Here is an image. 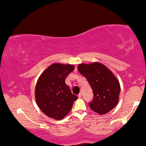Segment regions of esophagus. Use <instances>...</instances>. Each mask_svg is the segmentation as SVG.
<instances>
[{"label": "esophagus", "mask_w": 146, "mask_h": 146, "mask_svg": "<svg viewBox=\"0 0 146 146\" xmlns=\"http://www.w3.org/2000/svg\"><path fill=\"white\" fill-rule=\"evenodd\" d=\"M78 97L79 98H82V94L80 93L79 94H78Z\"/></svg>", "instance_id": "esophagus-1"}]
</instances>
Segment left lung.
Instances as JSON below:
<instances>
[{
    "mask_svg": "<svg viewBox=\"0 0 146 146\" xmlns=\"http://www.w3.org/2000/svg\"><path fill=\"white\" fill-rule=\"evenodd\" d=\"M78 70L93 90V100L89 103L91 109L104 115L114 108L119 102L120 84L111 71L98 62L89 64H80Z\"/></svg>",
    "mask_w": 146,
    "mask_h": 146,
    "instance_id": "8db88e82",
    "label": "left lung"
}]
</instances>
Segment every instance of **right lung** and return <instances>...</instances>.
I'll return each instance as SVG.
<instances>
[{
  "label": "right lung",
  "mask_w": 146,
  "mask_h": 146,
  "mask_svg": "<svg viewBox=\"0 0 146 146\" xmlns=\"http://www.w3.org/2000/svg\"><path fill=\"white\" fill-rule=\"evenodd\" d=\"M74 70L72 64L54 63L40 76L36 84L35 99L42 112L52 119L60 120L70 112L76 95L73 94L65 79Z\"/></svg>",
  "instance_id": "add662e5"
}]
</instances>
